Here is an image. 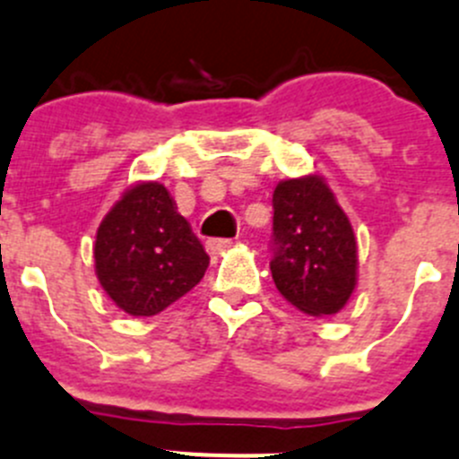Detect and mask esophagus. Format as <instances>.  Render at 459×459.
<instances>
[{"instance_id":"1","label":"esophagus","mask_w":459,"mask_h":459,"mask_svg":"<svg viewBox=\"0 0 459 459\" xmlns=\"http://www.w3.org/2000/svg\"><path fill=\"white\" fill-rule=\"evenodd\" d=\"M233 244V239L229 238H212L205 242V249H208V254H220V251H226Z\"/></svg>"}]
</instances>
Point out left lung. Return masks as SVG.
Here are the masks:
<instances>
[{"label": "left lung", "instance_id": "left-lung-1", "mask_svg": "<svg viewBox=\"0 0 459 459\" xmlns=\"http://www.w3.org/2000/svg\"><path fill=\"white\" fill-rule=\"evenodd\" d=\"M272 278L278 292L312 316L335 315L355 290L358 247L349 217L319 177L273 190Z\"/></svg>", "mask_w": 459, "mask_h": 459}]
</instances>
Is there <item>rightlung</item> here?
Listing matches in <instances>:
<instances>
[{
  "mask_svg": "<svg viewBox=\"0 0 459 459\" xmlns=\"http://www.w3.org/2000/svg\"><path fill=\"white\" fill-rule=\"evenodd\" d=\"M208 263L204 244L160 183L131 187L97 230L101 288L133 316L165 310L204 278Z\"/></svg>",
  "mask_w": 459,
  "mask_h": 459,
  "instance_id": "1",
  "label": "right lung"
}]
</instances>
